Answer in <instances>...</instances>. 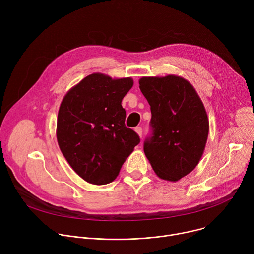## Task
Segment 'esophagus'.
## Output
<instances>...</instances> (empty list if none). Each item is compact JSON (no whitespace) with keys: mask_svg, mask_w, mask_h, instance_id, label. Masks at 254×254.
<instances>
[{"mask_svg":"<svg viewBox=\"0 0 254 254\" xmlns=\"http://www.w3.org/2000/svg\"><path fill=\"white\" fill-rule=\"evenodd\" d=\"M134 131L139 135V137H141V134H142V129H141V127H135L134 128Z\"/></svg>","mask_w":254,"mask_h":254,"instance_id":"esophagus-1","label":"esophagus"}]
</instances>
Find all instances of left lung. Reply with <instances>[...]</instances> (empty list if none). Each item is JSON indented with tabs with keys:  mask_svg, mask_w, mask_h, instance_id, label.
Returning <instances> with one entry per match:
<instances>
[{
	"mask_svg": "<svg viewBox=\"0 0 254 254\" xmlns=\"http://www.w3.org/2000/svg\"><path fill=\"white\" fill-rule=\"evenodd\" d=\"M138 83L152 113L153 135L144 141V155L159 178L177 182L204 153L209 132L204 104L184 77L143 76Z\"/></svg>",
	"mask_w": 254,
	"mask_h": 254,
	"instance_id": "1",
	"label": "left lung"
}]
</instances>
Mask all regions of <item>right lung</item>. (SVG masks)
Instances as JSON below:
<instances>
[{"instance_id":"add662e5","label":"right lung","mask_w":254,"mask_h":254,"mask_svg":"<svg viewBox=\"0 0 254 254\" xmlns=\"http://www.w3.org/2000/svg\"><path fill=\"white\" fill-rule=\"evenodd\" d=\"M133 85L131 77L92 73L63 97L56 136L70 167L93 185L112 183L139 142L125 125L122 100Z\"/></svg>"}]
</instances>
